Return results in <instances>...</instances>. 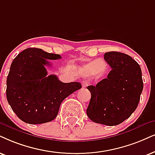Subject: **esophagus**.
I'll list each match as a JSON object with an SVG mask.
<instances>
[{
	"instance_id": "esophagus-1",
	"label": "esophagus",
	"mask_w": 155,
	"mask_h": 155,
	"mask_svg": "<svg viewBox=\"0 0 155 155\" xmlns=\"http://www.w3.org/2000/svg\"><path fill=\"white\" fill-rule=\"evenodd\" d=\"M82 87H83L84 88H85V87H87L88 85H89V83H88L87 81H82Z\"/></svg>"
}]
</instances>
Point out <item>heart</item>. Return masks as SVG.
I'll use <instances>...</instances> for the list:
<instances>
[{"label":"heart","instance_id":"obj_1","mask_svg":"<svg viewBox=\"0 0 155 155\" xmlns=\"http://www.w3.org/2000/svg\"><path fill=\"white\" fill-rule=\"evenodd\" d=\"M82 71L86 75H94L95 77L100 78L105 74L107 64L101 60H93L84 64L81 67Z\"/></svg>","mask_w":155,"mask_h":155}]
</instances>
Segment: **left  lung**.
Here are the masks:
<instances>
[{
  "mask_svg": "<svg viewBox=\"0 0 155 155\" xmlns=\"http://www.w3.org/2000/svg\"><path fill=\"white\" fill-rule=\"evenodd\" d=\"M104 58L111 70L107 79L87 87L91 97L87 114L94 122L114 126L137 107L143 89L142 71L136 61L123 53L107 52Z\"/></svg>",
  "mask_w": 155,
  "mask_h": 155,
  "instance_id": "8db88e82",
  "label": "left lung"
}]
</instances>
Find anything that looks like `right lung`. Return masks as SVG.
Instances as JSON below:
<instances>
[{
    "label": "right lung",
    "instance_id": "1",
    "mask_svg": "<svg viewBox=\"0 0 155 155\" xmlns=\"http://www.w3.org/2000/svg\"><path fill=\"white\" fill-rule=\"evenodd\" d=\"M61 58L41 48H26L13 59L7 77L8 102L17 117L25 123L49 122L57 116L66 97L81 88L79 82L63 83L57 76H47V60Z\"/></svg>",
    "mask_w": 155,
    "mask_h": 155
}]
</instances>
